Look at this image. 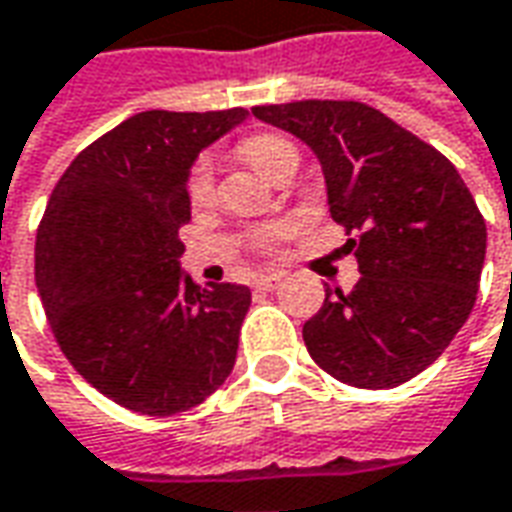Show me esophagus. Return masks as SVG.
<instances>
[{
    "label": "esophagus",
    "instance_id": "34e87169",
    "mask_svg": "<svg viewBox=\"0 0 512 512\" xmlns=\"http://www.w3.org/2000/svg\"><path fill=\"white\" fill-rule=\"evenodd\" d=\"M283 271H269V274H257L255 277V288H260V291H274L277 285L283 283Z\"/></svg>",
    "mask_w": 512,
    "mask_h": 512
}]
</instances>
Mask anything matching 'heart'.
I'll return each instance as SVG.
<instances>
[{
	"instance_id": "1",
	"label": "heart",
	"mask_w": 512,
	"mask_h": 512,
	"mask_svg": "<svg viewBox=\"0 0 512 512\" xmlns=\"http://www.w3.org/2000/svg\"><path fill=\"white\" fill-rule=\"evenodd\" d=\"M241 154L246 156L249 165H255L260 173H266L271 179L283 165L297 159V148L291 139L280 137V134H255V137L243 139ZM184 190H187V198L193 204L210 201L212 193H215V162H212L210 154H198L193 159V165L187 170ZM274 238H277V229H260L255 235V243L260 249H269Z\"/></svg>"
}]
</instances>
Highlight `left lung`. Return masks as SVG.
<instances>
[{
    "label": "left lung",
    "mask_w": 512,
    "mask_h": 512,
    "mask_svg": "<svg viewBox=\"0 0 512 512\" xmlns=\"http://www.w3.org/2000/svg\"><path fill=\"white\" fill-rule=\"evenodd\" d=\"M257 120L319 156L330 218L358 260L350 294L328 291L302 325L316 364L358 389L423 373L460 333L479 291L488 229L457 168L358 100L255 106Z\"/></svg>",
    "instance_id": "8db88e82"
}]
</instances>
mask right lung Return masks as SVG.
Instances as JSON below:
<instances>
[{
  "mask_svg": "<svg viewBox=\"0 0 512 512\" xmlns=\"http://www.w3.org/2000/svg\"><path fill=\"white\" fill-rule=\"evenodd\" d=\"M246 109L139 111L72 159L36 235V285L69 364L139 415H176L227 381L252 291L184 277L187 170Z\"/></svg>",
  "mask_w": 512,
  "mask_h": 512,
  "instance_id": "add662e5",
  "label": "right lung"
}]
</instances>
